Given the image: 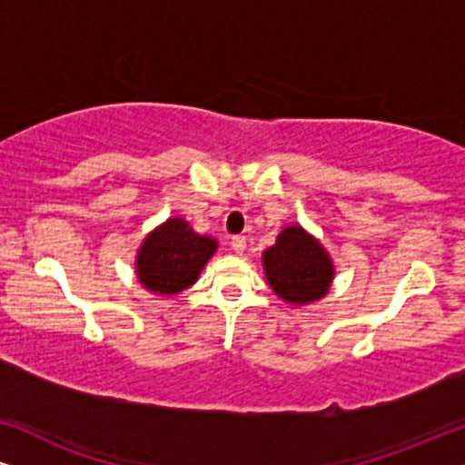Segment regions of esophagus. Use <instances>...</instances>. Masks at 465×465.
Listing matches in <instances>:
<instances>
[{
	"label": "esophagus",
	"instance_id": "34e87169",
	"mask_svg": "<svg viewBox=\"0 0 465 465\" xmlns=\"http://www.w3.org/2000/svg\"><path fill=\"white\" fill-rule=\"evenodd\" d=\"M231 245H232V250H234V253H243L245 252V237H241V234H237V237H232L231 239Z\"/></svg>",
	"mask_w": 465,
	"mask_h": 465
}]
</instances>
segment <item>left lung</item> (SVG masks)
Segmentation results:
<instances>
[{
	"label": "left lung",
	"mask_w": 465,
	"mask_h": 465,
	"mask_svg": "<svg viewBox=\"0 0 465 465\" xmlns=\"http://www.w3.org/2000/svg\"><path fill=\"white\" fill-rule=\"evenodd\" d=\"M264 275L272 292L290 304H309L328 294L334 264L320 241L302 226H285L262 253Z\"/></svg>",
	"instance_id": "1"
}]
</instances>
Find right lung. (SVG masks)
I'll return each mask as SVG.
<instances>
[{
  "label": "right lung",
  "mask_w": 465,
  "mask_h": 465,
  "mask_svg": "<svg viewBox=\"0 0 465 465\" xmlns=\"http://www.w3.org/2000/svg\"><path fill=\"white\" fill-rule=\"evenodd\" d=\"M218 250V241L194 232L186 220L169 218L143 239L137 252V277L145 290L173 296L199 279Z\"/></svg>",
  "instance_id": "obj_1"
}]
</instances>
